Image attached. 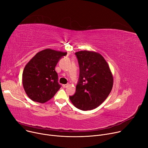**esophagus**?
<instances>
[{
	"mask_svg": "<svg viewBox=\"0 0 148 148\" xmlns=\"http://www.w3.org/2000/svg\"><path fill=\"white\" fill-rule=\"evenodd\" d=\"M67 86H68V85H67V84H63L62 85V87L63 88H66Z\"/></svg>",
	"mask_w": 148,
	"mask_h": 148,
	"instance_id": "1",
	"label": "esophagus"
}]
</instances>
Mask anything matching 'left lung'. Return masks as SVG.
Here are the masks:
<instances>
[{
  "instance_id": "obj_1",
  "label": "left lung",
  "mask_w": 148,
  "mask_h": 148,
  "mask_svg": "<svg viewBox=\"0 0 148 148\" xmlns=\"http://www.w3.org/2000/svg\"><path fill=\"white\" fill-rule=\"evenodd\" d=\"M75 54L79 75L75 92L69 97L77 109L92 110L109 95L113 87V76L108 64L100 53L82 51Z\"/></svg>"
}]
</instances>
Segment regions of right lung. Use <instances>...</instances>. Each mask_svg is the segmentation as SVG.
I'll use <instances>...</instances> for the list:
<instances>
[{"label":"right lung","instance_id":"1","mask_svg":"<svg viewBox=\"0 0 148 148\" xmlns=\"http://www.w3.org/2000/svg\"><path fill=\"white\" fill-rule=\"evenodd\" d=\"M66 55V52L46 49L38 52L26 65L22 74L23 86L32 100L45 103L61 88L55 68Z\"/></svg>","mask_w":148,"mask_h":148}]
</instances>
